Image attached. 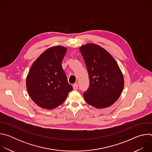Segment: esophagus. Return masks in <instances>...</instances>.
Returning a JSON list of instances; mask_svg holds the SVG:
<instances>
[{"label": "esophagus", "instance_id": "1", "mask_svg": "<svg viewBox=\"0 0 152 152\" xmlns=\"http://www.w3.org/2000/svg\"><path fill=\"white\" fill-rule=\"evenodd\" d=\"M73 90H77V88H78V85H77V83H75V84H73Z\"/></svg>", "mask_w": 152, "mask_h": 152}]
</instances>
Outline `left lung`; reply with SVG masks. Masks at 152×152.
<instances>
[{
  "label": "left lung",
  "instance_id": "1",
  "mask_svg": "<svg viewBox=\"0 0 152 152\" xmlns=\"http://www.w3.org/2000/svg\"><path fill=\"white\" fill-rule=\"evenodd\" d=\"M79 50L90 82L88 90L83 93L85 102L97 109L111 106L121 96L124 85L117 62L106 50L94 43L80 46Z\"/></svg>",
  "mask_w": 152,
  "mask_h": 152
}]
</instances>
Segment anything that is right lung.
<instances>
[{"instance_id":"1","label":"right lung","mask_w":152,"mask_h":152,"mask_svg":"<svg viewBox=\"0 0 152 152\" xmlns=\"http://www.w3.org/2000/svg\"><path fill=\"white\" fill-rule=\"evenodd\" d=\"M67 50L62 46L48 49L33 62L27 75L29 95L43 109L52 110L61 105L73 90L61 65Z\"/></svg>"}]
</instances>
